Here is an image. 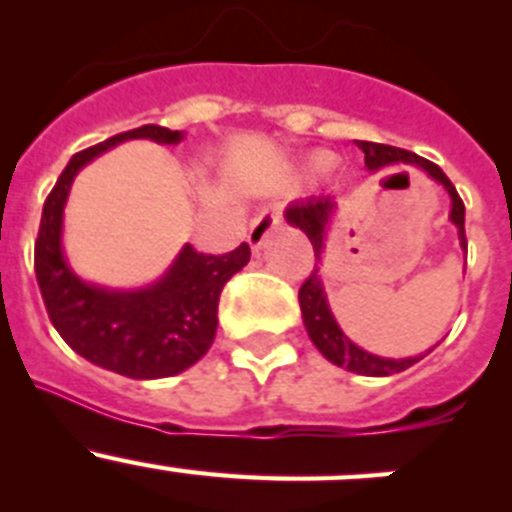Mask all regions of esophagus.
I'll use <instances>...</instances> for the list:
<instances>
[{"instance_id":"34e87169","label":"esophagus","mask_w":512,"mask_h":512,"mask_svg":"<svg viewBox=\"0 0 512 512\" xmlns=\"http://www.w3.org/2000/svg\"><path fill=\"white\" fill-rule=\"evenodd\" d=\"M282 223V215L277 213V210H265V213H260L255 218V223L250 225V232H247V242H250L252 250H260L262 245H265L267 237L272 235V232L277 230V225Z\"/></svg>"}]
</instances>
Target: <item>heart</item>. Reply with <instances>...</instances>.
Masks as SVG:
<instances>
[{
	"label": "heart",
	"mask_w": 512,
	"mask_h": 512,
	"mask_svg": "<svg viewBox=\"0 0 512 512\" xmlns=\"http://www.w3.org/2000/svg\"><path fill=\"white\" fill-rule=\"evenodd\" d=\"M334 165V156H329V153H314L312 158H309V170L312 173H324V170H329Z\"/></svg>",
	"instance_id": "b5f03b06"
}]
</instances>
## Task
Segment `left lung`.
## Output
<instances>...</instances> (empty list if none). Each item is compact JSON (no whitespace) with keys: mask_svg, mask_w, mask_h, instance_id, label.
<instances>
[{"mask_svg":"<svg viewBox=\"0 0 512 512\" xmlns=\"http://www.w3.org/2000/svg\"><path fill=\"white\" fill-rule=\"evenodd\" d=\"M359 148L364 151V163L369 170H381L386 165H414L421 168L428 178H433L436 183H441L446 188L448 198H451V220L458 230V240H461V250L466 252V208H463L461 195L456 193L451 180L446 178L441 168L431 160L416 156V153L404 151V148L384 146V143H371V141H359ZM334 213H337V200L332 195H319V198H307V200H294L292 205H287L285 220L292 227H299L304 235L309 237L314 247V255L322 262L324 252V240H327L329 223H332ZM299 307H302V319L304 329H307L309 339L314 342V347L322 352L324 359H329L332 364L342 366V369L354 371L361 376H391L399 374V371L414 366L418 359H423L426 354L418 356H406V359H391V356H379L371 354L366 349L356 347L352 339L342 332L339 322L334 319L332 307H329L327 292H324V280L319 275V267H314L312 275L307 277L302 289H299Z\"/></svg>","mask_w":512,"mask_h":512,"instance_id":"1","label":"left lung"}]
</instances>
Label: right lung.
Here are the masks:
<instances>
[{"label":"right lung","instance_id":"right-lung-1","mask_svg":"<svg viewBox=\"0 0 512 512\" xmlns=\"http://www.w3.org/2000/svg\"><path fill=\"white\" fill-rule=\"evenodd\" d=\"M133 138L178 146L185 133L148 123L76 153L44 203L34 270L51 324L76 354L128 379H163L208 354L218 329L220 292L250 262V245L242 242L227 255H203L183 245L163 277L138 289L81 280L61 245L71 183L86 163Z\"/></svg>","mask_w":512,"mask_h":512}]
</instances>
